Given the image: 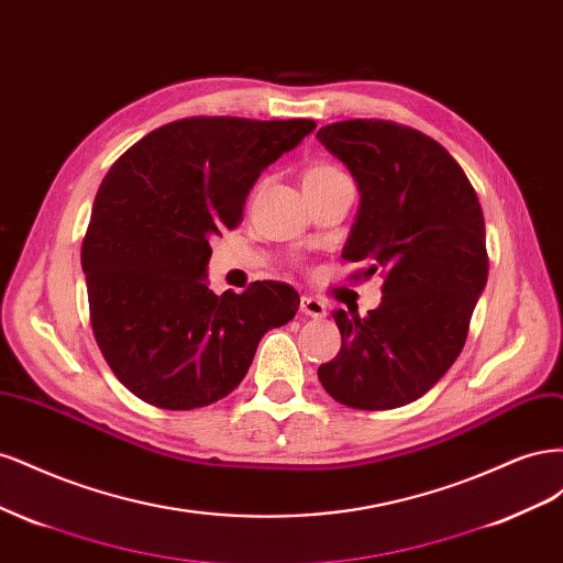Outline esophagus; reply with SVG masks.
Returning a JSON list of instances; mask_svg holds the SVG:
<instances>
[{"label":"esophagus","instance_id":"obj_1","mask_svg":"<svg viewBox=\"0 0 563 563\" xmlns=\"http://www.w3.org/2000/svg\"><path fill=\"white\" fill-rule=\"evenodd\" d=\"M300 312L312 317V319H323V317H327V302L317 300L312 296H302L300 298Z\"/></svg>","mask_w":563,"mask_h":563}]
</instances>
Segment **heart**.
I'll return each mask as SVG.
<instances>
[{"mask_svg":"<svg viewBox=\"0 0 563 563\" xmlns=\"http://www.w3.org/2000/svg\"><path fill=\"white\" fill-rule=\"evenodd\" d=\"M323 174H338V172H335V168H331V166H317V168H312L308 176H323Z\"/></svg>","mask_w":563,"mask_h":563,"instance_id":"b5f03b06","label":"heart"}]
</instances>
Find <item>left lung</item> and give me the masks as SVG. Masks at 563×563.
<instances>
[{
	"mask_svg": "<svg viewBox=\"0 0 563 563\" xmlns=\"http://www.w3.org/2000/svg\"><path fill=\"white\" fill-rule=\"evenodd\" d=\"M352 174L360 209L343 258L385 275L366 317L333 310L343 345L317 376L352 408L385 411L422 397L457 360L486 288V225L460 164L430 135L373 119L319 129Z\"/></svg>",
	"mask_w": 563,
	"mask_h": 563,
	"instance_id": "8db88e82",
	"label": "left lung"
}]
</instances>
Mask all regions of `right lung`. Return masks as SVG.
<instances>
[{
    "label": "right lung",
    "instance_id": "obj_1",
    "mask_svg": "<svg viewBox=\"0 0 563 563\" xmlns=\"http://www.w3.org/2000/svg\"><path fill=\"white\" fill-rule=\"evenodd\" d=\"M312 119L195 117L147 133L100 183L81 244L91 327L135 397L190 411L228 397L269 329L298 312L282 282L216 296L211 240L240 223L255 180Z\"/></svg>",
    "mask_w": 563,
    "mask_h": 563
}]
</instances>
